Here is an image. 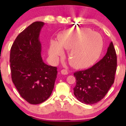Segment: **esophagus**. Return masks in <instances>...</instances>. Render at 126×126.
Here are the masks:
<instances>
[{
	"label": "esophagus",
	"mask_w": 126,
	"mask_h": 126,
	"mask_svg": "<svg viewBox=\"0 0 126 126\" xmlns=\"http://www.w3.org/2000/svg\"><path fill=\"white\" fill-rule=\"evenodd\" d=\"M61 73L62 75H67L68 72L67 70H65V69H62L61 70Z\"/></svg>",
	"instance_id": "esophagus-1"
}]
</instances>
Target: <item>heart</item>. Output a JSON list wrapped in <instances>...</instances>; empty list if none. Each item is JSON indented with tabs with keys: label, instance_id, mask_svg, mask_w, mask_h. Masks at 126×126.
<instances>
[{
	"label": "heart",
	"instance_id": "b5f03b06",
	"mask_svg": "<svg viewBox=\"0 0 126 126\" xmlns=\"http://www.w3.org/2000/svg\"><path fill=\"white\" fill-rule=\"evenodd\" d=\"M86 28H70L59 35L58 42L51 40L49 55L56 60L63 53V49L69 50L68 60L76 69L90 66L97 60L102 50L103 41L101 35Z\"/></svg>",
	"mask_w": 126,
	"mask_h": 126
}]
</instances>
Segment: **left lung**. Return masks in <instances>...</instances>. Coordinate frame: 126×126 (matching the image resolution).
Returning a JSON list of instances; mask_svg holds the SVG:
<instances>
[{"label": "left lung", "instance_id": "1", "mask_svg": "<svg viewBox=\"0 0 126 126\" xmlns=\"http://www.w3.org/2000/svg\"><path fill=\"white\" fill-rule=\"evenodd\" d=\"M117 55L112 42L100 61L89 69L74 73V95L78 100L93 104L102 99L114 83L117 70Z\"/></svg>", "mask_w": 126, "mask_h": 126}]
</instances>
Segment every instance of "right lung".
<instances>
[{
	"mask_svg": "<svg viewBox=\"0 0 126 126\" xmlns=\"http://www.w3.org/2000/svg\"><path fill=\"white\" fill-rule=\"evenodd\" d=\"M43 22H33L18 35L10 53L13 83L22 98L38 104L51 95L57 78V67L44 63L39 40Z\"/></svg>",
	"mask_w": 126,
	"mask_h": 126,
	"instance_id": "1",
	"label": "right lung"
}]
</instances>
